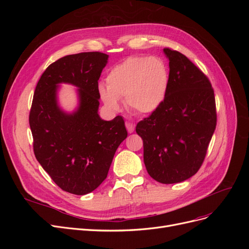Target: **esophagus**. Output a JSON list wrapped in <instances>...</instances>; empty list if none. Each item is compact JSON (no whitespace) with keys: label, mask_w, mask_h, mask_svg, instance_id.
I'll use <instances>...</instances> for the list:
<instances>
[{"label":"esophagus","mask_w":249,"mask_h":249,"mask_svg":"<svg viewBox=\"0 0 249 249\" xmlns=\"http://www.w3.org/2000/svg\"><path fill=\"white\" fill-rule=\"evenodd\" d=\"M125 126H126V130H127V132H129V133H133L134 132V130H135L134 124H132L130 122H126L125 123Z\"/></svg>","instance_id":"1"}]
</instances>
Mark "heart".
Returning a JSON list of instances; mask_svg holds the SVG:
<instances>
[{
	"mask_svg": "<svg viewBox=\"0 0 249 249\" xmlns=\"http://www.w3.org/2000/svg\"><path fill=\"white\" fill-rule=\"evenodd\" d=\"M107 87L101 85L99 94L106 107L119 109V101L138 114L147 115L159 108L166 97L169 70L160 57L132 56L112 67L106 78Z\"/></svg>",
	"mask_w": 249,
	"mask_h": 249,
	"instance_id": "heart-1",
	"label": "heart"
}]
</instances>
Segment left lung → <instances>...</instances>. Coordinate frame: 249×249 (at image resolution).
Returning <instances> with one entry per match:
<instances>
[{
  "label": "left lung",
  "mask_w": 249,
  "mask_h": 249,
  "mask_svg": "<svg viewBox=\"0 0 249 249\" xmlns=\"http://www.w3.org/2000/svg\"><path fill=\"white\" fill-rule=\"evenodd\" d=\"M169 86L161 106L136 125L148 175L162 184L191 178L205 160L216 129L214 89L209 78L182 53L164 49Z\"/></svg>",
  "instance_id": "left-lung-1"
}]
</instances>
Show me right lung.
<instances>
[{
    "label": "right lung",
    "mask_w": 249,
    "mask_h": 249,
    "mask_svg": "<svg viewBox=\"0 0 249 249\" xmlns=\"http://www.w3.org/2000/svg\"><path fill=\"white\" fill-rule=\"evenodd\" d=\"M108 55L86 52L58 59L37 83L29 124L37 161L63 191L84 195L108 176L117 147L127 136L124 118L106 122L97 114L99 79ZM79 87L80 107L73 115L58 109L56 84Z\"/></svg>",
    "instance_id": "add662e5"
}]
</instances>
